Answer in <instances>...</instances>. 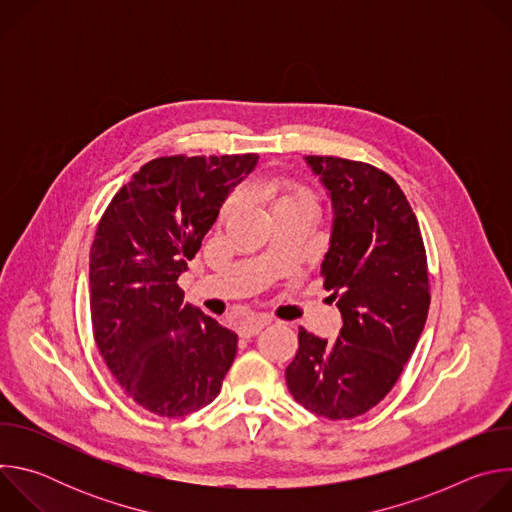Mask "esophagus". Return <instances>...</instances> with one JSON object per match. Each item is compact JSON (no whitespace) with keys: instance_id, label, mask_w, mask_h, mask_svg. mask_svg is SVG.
Masks as SVG:
<instances>
[{"instance_id":"esophagus-1","label":"esophagus","mask_w":512,"mask_h":512,"mask_svg":"<svg viewBox=\"0 0 512 512\" xmlns=\"http://www.w3.org/2000/svg\"><path fill=\"white\" fill-rule=\"evenodd\" d=\"M271 324V318L267 316H253L249 320H245L241 326H239V336L243 338H251V336H257L265 326Z\"/></svg>"}]
</instances>
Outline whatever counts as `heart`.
<instances>
[{"label": "heart", "instance_id": "obj_1", "mask_svg": "<svg viewBox=\"0 0 512 512\" xmlns=\"http://www.w3.org/2000/svg\"><path fill=\"white\" fill-rule=\"evenodd\" d=\"M253 190H257L269 202L271 212L283 210V208H296V206L316 210V204H318L314 190H310L308 186L291 184V182H283V180H269V182L253 186ZM241 198H243V192L235 190L229 196V200L225 202V206L221 210V218L231 216L237 210V206L241 204Z\"/></svg>", "mask_w": 512, "mask_h": 512}]
</instances>
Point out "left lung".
<instances>
[{"instance_id": "obj_1", "label": "left lung", "mask_w": 512, "mask_h": 512, "mask_svg": "<svg viewBox=\"0 0 512 512\" xmlns=\"http://www.w3.org/2000/svg\"><path fill=\"white\" fill-rule=\"evenodd\" d=\"M306 162L334 208L320 273L342 328L334 342L300 328L285 381L308 411L352 419L387 397L417 346L431 302L427 257L417 216L387 172L334 156Z\"/></svg>"}]
</instances>
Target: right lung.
I'll list each match as a JSON object with an SVG mask.
<instances>
[{"instance_id": "right-lung-1", "label": "right lung", "mask_w": 512, "mask_h": 512, "mask_svg": "<svg viewBox=\"0 0 512 512\" xmlns=\"http://www.w3.org/2000/svg\"><path fill=\"white\" fill-rule=\"evenodd\" d=\"M257 154L164 156L113 196L91 247V322L123 391L160 417L208 405L237 354V334L184 304L178 277Z\"/></svg>"}]
</instances>
